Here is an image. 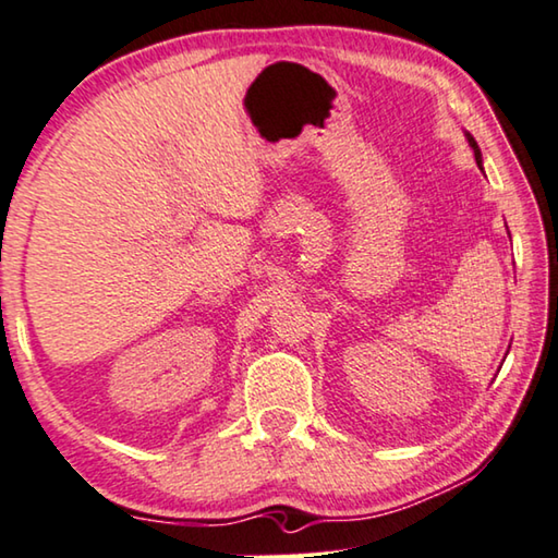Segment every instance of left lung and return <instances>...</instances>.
Here are the masks:
<instances>
[{"instance_id": "8db88e82", "label": "left lung", "mask_w": 558, "mask_h": 558, "mask_svg": "<svg viewBox=\"0 0 558 558\" xmlns=\"http://www.w3.org/2000/svg\"><path fill=\"white\" fill-rule=\"evenodd\" d=\"M464 136H466V141H470V146H472V151H474V158H476V166L482 168V151H480V146H476V141H474L472 134H464Z\"/></svg>"}]
</instances>
